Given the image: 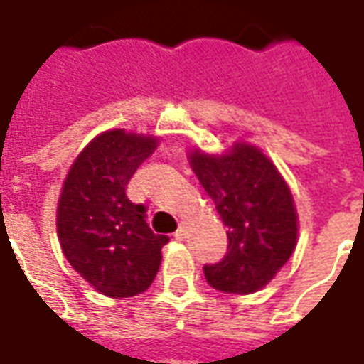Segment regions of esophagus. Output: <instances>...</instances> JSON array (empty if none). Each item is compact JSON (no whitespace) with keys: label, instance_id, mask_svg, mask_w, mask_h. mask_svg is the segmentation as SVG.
I'll use <instances>...</instances> for the list:
<instances>
[{"label":"esophagus","instance_id":"obj_1","mask_svg":"<svg viewBox=\"0 0 364 364\" xmlns=\"http://www.w3.org/2000/svg\"><path fill=\"white\" fill-rule=\"evenodd\" d=\"M185 234H187V228H185V226H179V228H177V232H175L173 236H175V240H183V237H185Z\"/></svg>","mask_w":364,"mask_h":364}]
</instances>
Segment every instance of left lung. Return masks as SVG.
Listing matches in <instances>:
<instances>
[{
	"label": "left lung",
	"instance_id": "left-lung-1",
	"mask_svg": "<svg viewBox=\"0 0 364 364\" xmlns=\"http://www.w3.org/2000/svg\"><path fill=\"white\" fill-rule=\"evenodd\" d=\"M191 167L228 228V252L205 265L208 284L252 294L289 261L296 245V210L287 183L265 154L236 144L226 156L195 151Z\"/></svg>",
	"mask_w": 364,
	"mask_h": 364
}]
</instances>
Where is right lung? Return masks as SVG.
Wrapping results in <instances>:
<instances>
[{
    "label": "right lung",
    "mask_w": 364,
    "mask_h": 364,
    "mask_svg": "<svg viewBox=\"0 0 364 364\" xmlns=\"http://www.w3.org/2000/svg\"><path fill=\"white\" fill-rule=\"evenodd\" d=\"M156 138L109 130L77 156L58 203V237L70 265L105 296L150 287L167 236L154 234L146 206L127 197L128 181L156 150Z\"/></svg>",
    "instance_id": "obj_1"
}]
</instances>
